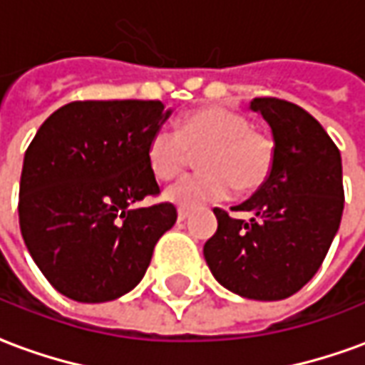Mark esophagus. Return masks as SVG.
<instances>
[{"label": "esophagus", "instance_id": "obj_1", "mask_svg": "<svg viewBox=\"0 0 365 365\" xmlns=\"http://www.w3.org/2000/svg\"><path fill=\"white\" fill-rule=\"evenodd\" d=\"M188 210L187 208H178V222H182V220H187Z\"/></svg>", "mask_w": 365, "mask_h": 365}]
</instances>
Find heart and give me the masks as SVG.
<instances>
[{
	"instance_id": "b5f03b06",
	"label": "heart",
	"mask_w": 365,
	"mask_h": 365,
	"mask_svg": "<svg viewBox=\"0 0 365 365\" xmlns=\"http://www.w3.org/2000/svg\"><path fill=\"white\" fill-rule=\"evenodd\" d=\"M198 153L200 173L180 178L167 197L180 207H200L255 190L270 177L274 140L250 120L225 107H205L178 120L177 130L160 127L149 140V165L160 180L175 178L187 167L190 153Z\"/></svg>"
}]
</instances>
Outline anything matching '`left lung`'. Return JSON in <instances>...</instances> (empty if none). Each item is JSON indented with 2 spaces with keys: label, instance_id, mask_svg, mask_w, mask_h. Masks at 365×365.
Segmentation results:
<instances>
[{
  "label": "left lung",
  "instance_id": "1",
  "mask_svg": "<svg viewBox=\"0 0 365 365\" xmlns=\"http://www.w3.org/2000/svg\"><path fill=\"white\" fill-rule=\"evenodd\" d=\"M250 109L272 129V170L252 197L230 208L252 212L250 220L215 208L218 228L205 245V258L230 292L250 300H284L320 270L340 228L341 157L302 107L256 97Z\"/></svg>",
  "mask_w": 365,
  "mask_h": 365
}]
</instances>
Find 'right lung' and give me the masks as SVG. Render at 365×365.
Returning <instances> with one entry per match:
<instances>
[{
  "instance_id": "1",
  "label": "right lung",
  "mask_w": 365,
  "mask_h": 365,
  "mask_svg": "<svg viewBox=\"0 0 365 365\" xmlns=\"http://www.w3.org/2000/svg\"><path fill=\"white\" fill-rule=\"evenodd\" d=\"M173 109L160 101H73L39 127L25 150L19 228L53 288L77 302L115 300L147 272L177 222L149 165L150 135Z\"/></svg>"
}]
</instances>
